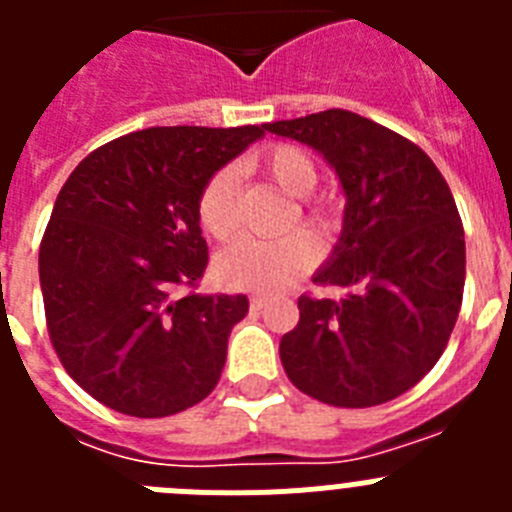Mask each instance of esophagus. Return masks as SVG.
Masks as SVG:
<instances>
[{
	"label": "esophagus",
	"instance_id": "1",
	"mask_svg": "<svg viewBox=\"0 0 512 512\" xmlns=\"http://www.w3.org/2000/svg\"><path fill=\"white\" fill-rule=\"evenodd\" d=\"M266 305V297L264 295H251V307L253 310H261Z\"/></svg>",
	"mask_w": 512,
	"mask_h": 512
}]
</instances>
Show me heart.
<instances>
[{
    "label": "heart",
    "mask_w": 512,
    "mask_h": 512,
    "mask_svg": "<svg viewBox=\"0 0 512 512\" xmlns=\"http://www.w3.org/2000/svg\"><path fill=\"white\" fill-rule=\"evenodd\" d=\"M253 166L264 171L289 197H307L318 184V169L302 148L279 146L266 148L256 156ZM235 176L233 166H225L212 174L197 202L200 225L215 241H228L238 230V207H235ZM307 215L318 225L328 223V207L307 205ZM318 256V246L307 230L264 241V238H241L225 248L215 259L217 279L228 287L248 289V292H279L289 287L300 274H305Z\"/></svg>",
    "instance_id": "heart-1"
}]
</instances>
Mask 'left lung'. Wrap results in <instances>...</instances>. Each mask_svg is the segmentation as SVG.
<instances>
[{
	"instance_id": "8db88e82",
	"label": "left lung",
	"mask_w": 512,
	"mask_h": 512,
	"mask_svg": "<svg viewBox=\"0 0 512 512\" xmlns=\"http://www.w3.org/2000/svg\"><path fill=\"white\" fill-rule=\"evenodd\" d=\"M325 158L341 182V238L300 297L279 359L297 390L336 408L395 400L431 372L459 318L467 248L441 171L408 138L348 110L264 125Z\"/></svg>"
}]
</instances>
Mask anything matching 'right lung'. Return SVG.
I'll list each match as a JSON object with an SVG mask.
<instances>
[{"label": "right lung", "mask_w": 512, "mask_h": 512, "mask_svg": "<svg viewBox=\"0 0 512 512\" xmlns=\"http://www.w3.org/2000/svg\"><path fill=\"white\" fill-rule=\"evenodd\" d=\"M243 128H148L89 153L40 243L53 348L81 390L133 418L182 413L215 390L246 295H182L205 274L197 202L264 138Z\"/></svg>", "instance_id": "add662e5"}]
</instances>
